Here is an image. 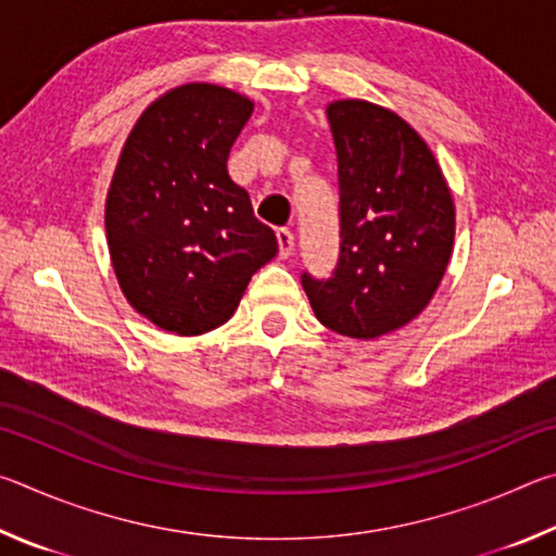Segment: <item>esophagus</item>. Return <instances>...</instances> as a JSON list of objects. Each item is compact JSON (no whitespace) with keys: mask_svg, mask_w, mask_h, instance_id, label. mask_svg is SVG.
<instances>
[{"mask_svg":"<svg viewBox=\"0 0 556 556\" xmlns=\"http://www.w3.org/2000/svg\"><path fill=\"white\" fill-rule=\"evenodd\" d=\"M277 242H279V255L287 260L291 252H294V232L289 228H277Z\"/></svg>","mask_w":556,"mask_h":556,"instance_id":"1","label":"esophagus"}]
</instances>
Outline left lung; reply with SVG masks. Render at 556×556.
<instances>
[{
    "mask_svg": "<svg viewBox=\"0 0 556 556\" xmlns=\"http://www.w3.org/2000/svg\"><path fill=\"white\" fill-rule=\"evenodd\" d=\"M328 112L338 156L341 250L331 277L304 271L318 321L351 338L409 324L434 296L454 244L444 174L407 122L365 100Z\"/></svg>",
    "mask_w": 556,
    "mask_h": 556,
    "instance_id": "1",
    "label": "left lung"
}]
</instances>
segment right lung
<instances>
[{"instance_id":"obj_1","label":"right lung","mask_w":556,"mask_h":556,"mask_svg":"<svg viewBox=\"0 0 556 556\" xmlns=\"http://www.w3.org/2000/svg\"><path fill=\"white\" fill-rule=\"evenodd\" d=\"M252 102L218 86H184L131 129L112 178L105 228L129 304L159 328L199 336L228 321L277 235L228 174Z\"/></svg>"}]
</instances>
